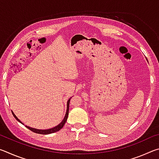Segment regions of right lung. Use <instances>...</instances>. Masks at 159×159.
Returning a JSON list of instances; mask_svg holds the SVG:
<instances>
[{"instance_id": "1", "label": "right lung", "mask_w": 159, "mask_h": 159, "mask_svg": "<svg viewBox=\"0 0 159 159\" xmlns=\"http://www.w3.org/2000/svg\"><path fill=\"white\" fill-rule=\"evenodd\" d=\"M71 98L69 99V100L67 101V103H66V114H65V116L64 117L63 120H61V122L60 123V124H58L57 125H56L55 127H54L52 128H50V129H47V130H41V129H36V128H31L29 127V126L26 125V127L29 130H31L32 132H34V133H39V134H51V133H56V132H57L59 130H60L61 128H63L64 125L65 124V123L67 120V118H68V115H69V102H70V99ZM12 113L13 116H14V117L17 119V121H19L20 123H21V124L25 125L24 123L21 121V120L19 119V118L16 116V115L14 114V112L12 111Z\"/></svg>"}]
</instances>
